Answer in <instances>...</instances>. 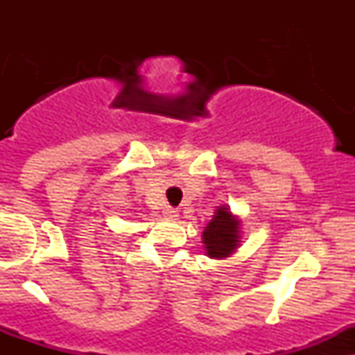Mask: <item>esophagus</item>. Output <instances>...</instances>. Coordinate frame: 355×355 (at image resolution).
I'll list each match as a JSON object with an SVG mask.
<instances>
[{"mask_svg": "<svg viewBox=\"0 0 355 355\" xmlns=\"http://www.w3.org/2000/svg\"><path fill=\"white\" fill-rule=\"evenodd\" d=\"M163 213H164V216L170 218V220H175V218L178 216V211L175 209V207H171V206H166V207H164Z\"/></svg>", "mask_w": 355, "mask_h": 355, "instance_id": "esophagus-1", "label": "esophagus"}]
</instances>
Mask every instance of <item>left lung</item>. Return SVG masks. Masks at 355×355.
Listing matches in <instances>:
<instances>
[{
    "instance_id": "left-lung-1",
    "label": "left lung",
    "mask_w": 355,
    "mask_h": 355,
    "mask_svg": "<svg viewBox=\"0 0 355 355\" xmlns=\"http://www.w3.org/2000/svg\"><path fill=\"white\" fill-rule=\"evenodd\" d=\"M202 241L209 257L221 259L234 252L239 244V221L232 216L227 207H220L216 211L204 230Z\"/></svg>"
}]
</instances>
